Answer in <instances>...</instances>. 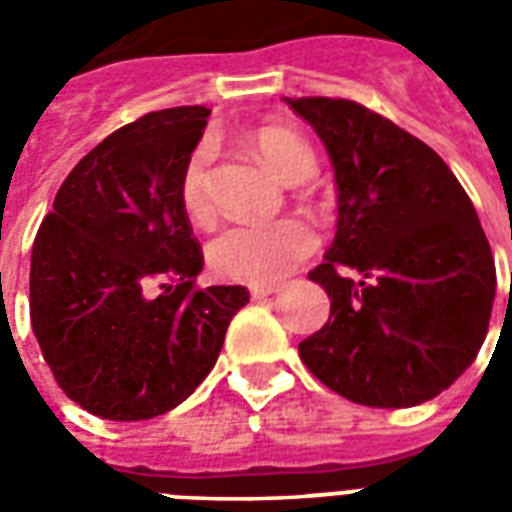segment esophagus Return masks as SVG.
I'll return each instance as SVG.
<instances>
[{"instance_id": "obj_1", "label": "esophagus", "mask_w": 512, "mask_h": 512, "mask_svg": "<svg viewBox=\"0 0 512 512\" xmlns=\"http://www.w3.org/2000/svg\"><path fill=\"white\" fill-rule=\"evenodd\" d=\"M279 290V285H252L249 288V296L252 299H266V296H274Z\"/></svg>"}]
</instances>
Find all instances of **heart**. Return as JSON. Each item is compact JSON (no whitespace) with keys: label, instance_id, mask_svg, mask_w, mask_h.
<instances>
[{"label":"heart","instance_id":"b5f03b06","mask_svg":"<svg viewBox=\"0 0 512 512\" xmlns=\"http://www.w3.org/2000/svg\"><path fill=\"white\" fill-rule=\"evenodd\" d=\"M252 145L288 183H301L315 169L310 145L296 131L282 126H263L252 134ZM180 211L191 222H208L213 213L208 194V150L197 147L180 169L178 180ZM315 249V233L301 219H277V222H233L222 227L208 244V266L216 277L227 282L271 285L307 260Z\"/></svg>","mask_w":512,"mask_h":512}]
</instances>
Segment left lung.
I'll return each instance as SVG.
<instances>
[{"label": "left lung", "instance_id": "obj_1", "mask_svg": "<svg viewBox=\"0 0 512 512\" xmlns=\"http://www.w3.org/2000/svg\"><path fill=\"white\" fill-rule=\"evenodd\" d=\"M329 150L337 235L310 279L332 299L301 362L373 408L419 406L472 365L491 321L496 266L444 158L345 98H285ZM356 270L359 280L347 274Z\"/></svg>", "mask_w": 512, "mask_h": 512}]
</instances>
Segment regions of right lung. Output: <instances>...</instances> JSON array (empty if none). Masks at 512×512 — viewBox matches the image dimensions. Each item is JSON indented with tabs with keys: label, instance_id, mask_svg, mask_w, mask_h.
<instances>
[{
	"label": "right lung",
	"instance_id": "1",
	"mask_svg": "<svg viewBox=\"0 0 512 512\" xmlns=\"http://www.w3.org/2000/svg\"><path fill=\"white\" fill-rule=\"evenodd\" d=\"M175 106L117 128L71 169L40 224L29 318L65 395L90 414H167L211 373L249 290L200 288L180 169L208 123Z\"/></svg>",
	"mask_w": 512,
	"mask_h": 512
}]
</instances>
